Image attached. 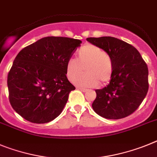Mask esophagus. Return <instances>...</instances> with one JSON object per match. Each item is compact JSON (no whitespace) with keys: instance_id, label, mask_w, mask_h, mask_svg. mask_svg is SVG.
<instances>
[{"instance_id":"esophagus-1","label":"esophagus","mask_w":157,"mask_h":157,"mask_svg":"<svg viewBox=\"0 0 157 157\" xmlns=\"http://www.w3.org/2000/svg\"><path fill=\"white\" fill-rule=\"evenodd\" d=\"M78 90H80V91H83V92H86V91H87V89H84V88H80V87H78Z\"/></svg>"}]
</instances>
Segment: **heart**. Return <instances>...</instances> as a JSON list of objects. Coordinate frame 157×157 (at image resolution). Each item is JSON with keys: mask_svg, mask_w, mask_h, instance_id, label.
I'll return each instance as SVG.
<instances>
[{"mask_svg": "<svg viewBox=\"0 0 157 157\" xmlns=\"http://www.w3.org/2000/svg\"><path fill=\"white\" fill-rule=\"evenodd\" d=\"M84 68L86 74L78 78ZM113 68L110 55L101 48L88 44L79 49L77 59H70L67 61L66 77L70 81L76 79L75 84L79 87H93L99 83L101 85L107 84L112 78Z\"/></svg>", "mask_w": 157, "mask_h": 157, "instance_id": "b5f03b06", "label": "heart"}]
</instances>
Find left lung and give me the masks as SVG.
Instances as JSON below:
<instances>
[{
  "instance_id": "obj_1",
  "label": "left lung",
  "mask_w": 157,
  "mask_h": 157,
  "mask_svg": "<svg viewBox=\"0 0 157 157\" xmlns=\"http://www.w3.org/2000/svg\"><path fill=\"white\" fill-rule=\"evenodd\" d=\"M87 40L110 55L114 65L109 84L95 90L93 109L110 120L131 115L141 105L149 90L147 65L135 47L117 38L88 37Z\"/></svg>"
}]
</instances>
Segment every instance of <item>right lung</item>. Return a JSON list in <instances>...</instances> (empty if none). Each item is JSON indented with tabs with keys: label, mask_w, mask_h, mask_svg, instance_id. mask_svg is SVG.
Returning <instances> with one entry per match:
<instances>
[{
	"label": "right lung",
	"mask_w": 157,
	"mask_h": 157,
	"mask_svg": "<svg viewBox=\"0 0 157 157\" xmlns=\"http://www.w3.org/2000/svg\"><path fill=\"white\" fill-rule=\"evenodd\" d=\"M81 40L47 36L19 52L8 75L11 105L29 122L56 119L75 87L66 77V63Z\"/></svg>",
	"instance_id": "right-lung-1"
}]
</instances>
